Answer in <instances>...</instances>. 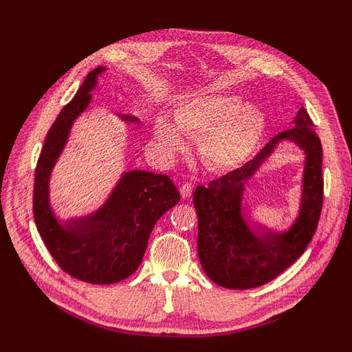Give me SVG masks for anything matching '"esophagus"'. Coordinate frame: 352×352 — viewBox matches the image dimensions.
<instances>
[{"instance_id":"esophagus-1","label":"esophagus","mask_w":352,"mask_h":352,"mask_svg":"<svg viewBox=\"0 0 352 352\" xmlns=\"http://www.w3.org/2000/svg\"><path fill=\"white\" fill-rule=\"evenodd\" d=\"M180 195H182V198L183 199H188V198H190V195H192V186L190 184H183V186H180Z\"/></svg>"}]
</instances>
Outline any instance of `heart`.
<instances>
[{
    "label": "heart",
    "instance_id": "obj_1",
    "mask_svg": "<svg viewBox=\"0 0 352 352\" xmlns=\"http://www.w3.org/2000/svg\"><path fill=\"white\" fill-rule=\"evenodd\" d=\"M174 124L157 118L155 139L169 157L186 146L182 132L198 138V159L210 172H230L251 159L265 134L261 111L228 94L197 95L182 101L172 113Z\"/></svg>",
    "mask_w": 352,
    "mask_h": 352
}]
</instances>
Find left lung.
Masks as SVG:
<instances>
[{
    "label": "left lung",
    "mask_w": 352,
    "mask_h": 352,
    "mask_svg": "<svg viewBox=\"0 0 352 352\" xmlns=\"http://www.w3.org/2000/svg\"><path fill=\"white\" fill-rule=\"evenodd\" d=\"M304 107L294 129L281 131L242 168L199 186L193 193L198 214V257L206 275L227 289H252L276 278L295 263L315 234L322 210V146ZM281 141H292L306 155L298 216L284 232L254 221L244 208V190Z\"/></svg>",
    "instance_id": "left-lung-1"
}]
</instances>
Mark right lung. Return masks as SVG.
Returning a JSON list of instances; mask_svg holds the SVG:
<instances>
[{
  "mask_svg": "<svg viewBox=\"0 0 352 352\" xmlns=\"http://www.w3.org/2000/svg\"><path fill=\"white\" fill-rule=\"evenodd\" d=\"M107 69L87 74L76 96L50 129L34 174L33 213L50 254L66 274L91 284H113L139 267L155 222L180 201L175 184L164 174L124 170L101 207L86 216L60 219L50 201V182L68 144L77 118L92 101L98 78ZM126 124L139 119L119 116Z\"/></svg>",
  "mask_w": 352,
  "mask_h": 352,
  "instance_id": "1",
  "label": "right lung"
}]
</instances>
